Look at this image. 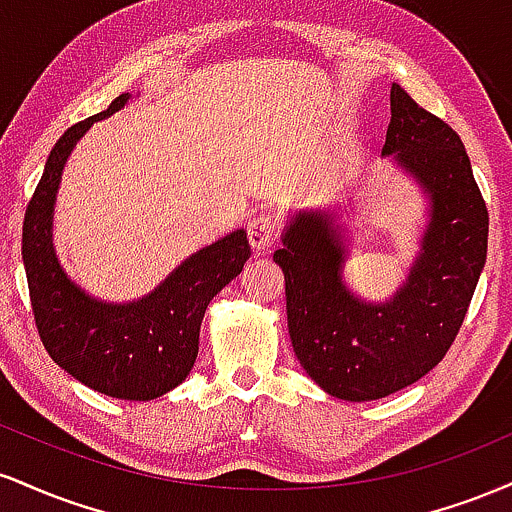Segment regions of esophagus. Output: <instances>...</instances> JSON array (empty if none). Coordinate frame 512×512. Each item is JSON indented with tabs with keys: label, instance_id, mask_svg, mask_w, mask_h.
I'll return each mask as SVG.
<instances>
[{
	"label": "esophagus",
	"instance_id": "34e87169",
	"mask_svg": "<svg viewBox=\"0 0 512 512\" xmlns=\"http://www.w3.org/2000/svg\"><path fill=\"white\" fill-rule=\"evenodd\" d=\"M276 221L269 214H260L248 223V240L255 252H264L274 245Z\"/></svg>",
	"mask_w": 512,
	"mask_h": 512
}]
</instances>
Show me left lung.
<instances>
[{
	"label": "left lung",
	"mask_w": 512,
	"mask_h": 512,
	"mask_svg": "<svg viewBox=\"0 0 512 512\" xmlns=\"http://www.w3.org/2000/svg\"><path fill=\"white\" fill-rule=\"evenodd\" d=\"M390 113L383 156L426 199L419 252L399 289L373 303L346 286L342 204L291 211L274 252L286 279L293 351L327 395L346 402L383 399L443 361L489 245V211L455 129L397 84L390 88Z\"/></svg>",
	"instance_id": "left-lung-1"
}]
</instances>
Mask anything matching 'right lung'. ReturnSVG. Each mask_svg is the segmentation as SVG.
<instances>
[{
    "label": "right lung",
    "instance_id": "right-lung-1",
    "mask_svg": "<svg viewBox=\"0 0 512 512\" xmlns=\"http://www.w3.org/2000/svg\"><path fill=\"white\" fill-rule=\"evenodd\" d=\"M129 98V93L117 96L108 110L69 127L52 146L23 219L21 255L35 325L52 361L101 395L149 402L190 375L204 310L243 272L250 243L248 233L238 228L197 250L154 291L129 303L101 301L64 272L52 243L62 170L93 122L115 115Z\"/></svg>",
    "mask_w": 512,
    "mask_h": 512
}]
</instances>
